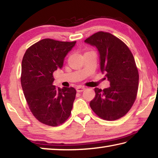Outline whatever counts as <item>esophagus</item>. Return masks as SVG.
Instances as JSON below:
<instances>
[{
  "label": "esophagus",
  "mask_w": 158,
  "mask_h": 158,
  "mask_svg": "<svg viewBox=\"0 0 158 158\" xmlns=\"http://www.w3.org/2000/svg\"><path fill=\"white\" fill-rule=\"evenodd\" d=\"M77 91L78 93H81L82 91H84V90L85 89V88L84 86H81V85H79V86L77 87Z\"/></svg>",
  "instance_id": "obj_1"
}]
</instances>
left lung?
<instances>
[{"label": "left lung", "instance_id": "8db88e82", "mask_svg": "<svg viewBox=\"0 0 158 158\" xmlns=\"http://www.w3.org/2000/svg\"><path fill=\"white\" fill-rule=\"evenodd\" d=\"M84 42L98 49L101 72L110 82L106 89L95 88L90 106L101 118L115 121L129 111L137 98L139 73L135 58L123 42L106 32H98Z\"/></svg>", "mask_w": 158, "mask_h": 158}]
</instances>
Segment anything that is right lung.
I'll list each match as a JSON object with an SVG mask.
<instances>
[{"mask_svg": "<svg viewBox=\"0 0 158 158\" xmlns=\"http://www.w3.org/2000/svg\"><path fill=\"white\" fill-rule=\"evenodd\" d=\"M75 44L43 39L29 47L23 56L21 87L31 111L42 123L56 127L70 116L76 90L53 85V73L62 68L65 57Z\"/></svg>", "mask_w": 158, "mask_h": 158, "instance_id": "1", "label": "right lung"}]
</instances>
